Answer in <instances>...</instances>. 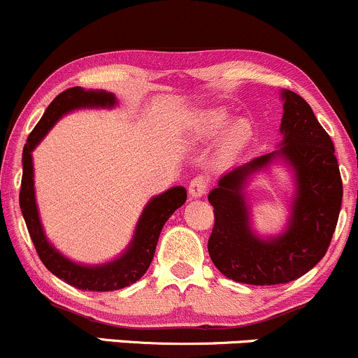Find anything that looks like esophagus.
<instances>
[{
	"instance_id": "obj_1",
	"label": "esophagus",
	"mask_w": 358,
	"mask_h": 358,
	"mask_svg": "<svg viewBox=\"0 0 358 358\" xmlns=\"http://www.w3.org/2000/svg\"><path fill=\"white\" fill-rule=\"evenodd\" d=\"M209 176L208 175H197L190 180L189 183V192L192 197H202L209 189Z\"/></svg>"
}]
</instances>
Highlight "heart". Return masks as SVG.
I'll use <instances>...</instances> for the list:
<instances>
[{
  "mask_svg": "<svg viewBox=\"0 0 358 358\" xmlns=\"http://www.w3.org/2000/svg\"><path fill=\"white\" fill-rule=\"evenodd\" d=\"M224 125V116L220 113H208L201 118L199 122V131L202 135H214L221 130V127ZM247 138V129L245 127H236L231 134V142L233 144H240Z\"/></svg>",
  "mask_w": 358,
  "mask_h": 358,
  "instance_id": "heart-1",
  "label": "heart"
}]
</instances>
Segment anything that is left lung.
Listing matches in <instances>:
<instances>
[{"instance_id":"obj_1","label":"left lung","mask_w":358,"mask_h":358,"mask_svg":"<svg viewBox=\"0 0 358 358\" xmlns=\"http://www.w3.org/2000/svg\"><path fill=\"white\" fill-rule=\"evenodd\" d=\"M283 148L235 168L210 190L214 227L208 250L214 266L233 281L255 287L289 283L328 252L343 199V182L328 131L303 97L283 90ZM283 155L296 169L297 199L285 236L261 241L251 235L243 185L250 172Z\"/></svg>"}]
</instances>
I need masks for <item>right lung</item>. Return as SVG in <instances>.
Segmentation results:
<instances>
[{"label": "right lung", "instance_id": "add662e5", "mask_svg": "<svg viewBox=\"0 0 358 358\" xmlns=\"http://www.w3.org/2000/svg\"><path fill=\"white\" fill-rule=\"evenodd\" d=\"M113 104H115V96L110 92H104V90H84L80 87L63 90L52 99L48 110L44 111L43 118L30 131L27 144L24 145V154H22L24 171H22V185L18 199H20L22 214H24L25 224H27L29 235L32 238L34 247H36L37 255L55 276L69 283L70 287L87 289V292H113V289L125 288L141 280L152 262L157 240H159L164 223L187 201V190L183 187H173L164 194L154 197L138 220L134 242H131L129 250L110 264L97 266V268L78 266L63 257L59 252L55 250V247L48 243L39 216H37L36 197H34L32 150L65 113L77 110V108H104L113 106Z\"/></svg>", "mask_w": 358, "mask_h": 358}]
</instances>
